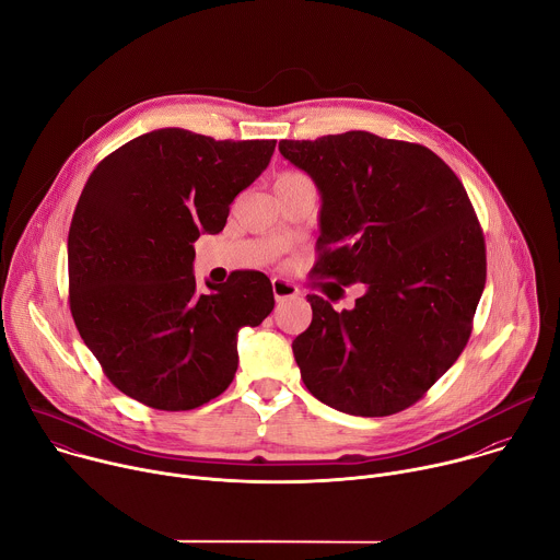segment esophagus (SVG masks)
Listing matches in <instances>:
<instances>
[{
    "label": "esophagus",
    "instance_id": "1",
    "mask_svg": "<svg viewBox=\"0 0 560 560\" xmlns=\"http://www.w3.org/2000/svg\"><path fill=\"white\" fill-rule=\"evenodd\" d=\"M272 292H275V299L281 303V301H285V299L296 296V294H299V288H296L294 283H290V281L277 277V279H272Z\"/></svg>",
    "mask_w": 560,
    "mask_h": 560
}]
</instances>
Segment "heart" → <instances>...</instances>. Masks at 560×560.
<instances>
[{
	"label": "heart",
	"instance_id": "obj_1",
	"mask_svg": "<svg viewBox=\"0 0 560 560\" xmlns=\"http://www.w3.org/2000/svg\"><path fill=\"white\" fill-rule=\"evenodd\" d=\"M299 179H305L303 175H299V173H283V175H279L277 177V182H275V186H283V184H292V182H299Z\"/></svg>",
	"mask_w": 560,
	"mask_h": 560
}]
</instances>
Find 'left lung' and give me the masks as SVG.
<instances>
[{
  "instance_id": "obj_1",
  "label": "left lung",
  "mask_w": 560,
  "mask_h": 560,
  "mask_svg": "<svg viewBox=\"0 0 560 560\" xmlns=\"http://www.w3.org/2000/svg\"><path fill=\"white\" fill-rule=\"evenodd\" d=\"M279 150L322 192L312 272L337 282L332 290L365 285L343 312L307 294L312 324L292 341L301 378L339 412H401L452 368L471 335L488 275L471 201L421 143L350 130L283 139Z\"/></svg>"
}]
</instances>
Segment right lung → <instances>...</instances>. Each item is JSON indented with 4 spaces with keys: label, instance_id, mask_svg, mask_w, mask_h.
I'll return each mask as SVG.
<instances>
[{
    "label": "right lung",
    "instance_id": "obj_1",
    "mask_svg": "<svg viewBox=\"0 0 560 560\" xmlns=\"http://www.w3.org/2000/svg\"><path fill=\"white\" fill-rule=\"evenodd\" d=\"M275 143L162 128L91 173L68 232V301L104 374L135 401L166 412L212 401L234 378L238 330L272 312V283L257 270L199 294L192 244L223 230Z\"/></svg>",
    "mask_w": 560,
    "mask_h": 560
}]
</instances>
